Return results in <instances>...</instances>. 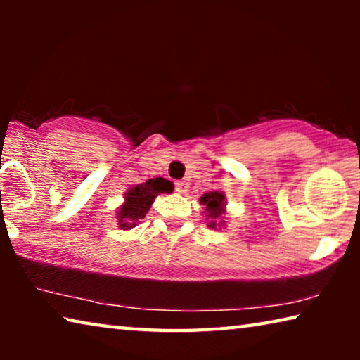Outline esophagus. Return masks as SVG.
I'll return each instance as SVG.
<instances>
[{
	"label": "esophagus",
	"mask_w": 360,
	"mask_h": 360,
	"mask_svg": "<svg viewBox=\"0 0 360 360\" xmlns=\"http://www.w3.org/2000/svg\"><path fill=\"white\" fill-rule=\"evenodd\" d=\"M174 188H176V192L186 193L188 191V182L187 181H176L174 182Z\"/></svg>",
	"instance_id": "obj_1"
}]
</instances>
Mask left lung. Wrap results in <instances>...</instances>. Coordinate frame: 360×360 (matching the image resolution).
<instances>
[{"label": "left lung", "mask_w": 360, "mask_h": 360, "mask_svg": "<svg viewBox=\"0 0 360 360\" xmlns=\"http://www.w3.org/2000/svg\"><path fill=\"white\" fill-rule=\"evenodd\" d=\"M200 203L206 206L205 210H206V216H208V219H210V227L216 229L217 225L221 227L222 222L217 224V219L225 212V210H224V206H225L224 193H221V192L205 193L203 197L200 198Z\"/></svg>", "instance_id": "left-lung-1"}]
</instances>
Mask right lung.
Returning a JSON list of instances; mask_svg holds the SVG:
<instances>
[{"mask_svg":"<svg viewBox=\"0 0 360 360\" xmlns=\"http://www.w3.org/2000/svg\"><path fill=\"white\" fill-rule=\"evenodd\" d=\"M173 192V184L163 178H154L130 187L125 193V202L117 212L119 227L129 230L146 217L157 195Z\"/></svg>","mask_w":360,"mask_h":360,"instance_id":"add662e5","label":"right lung"}]
</instances>
